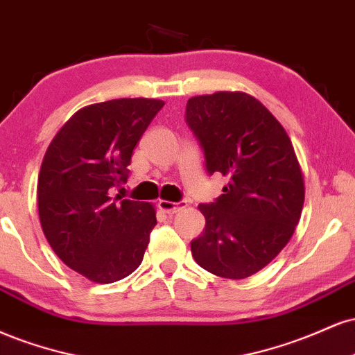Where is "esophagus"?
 <instances>
[{
    "instance_id": "obj_1",
    "label": "esophagus",
    "mask_w": 355,
    "mask_h": 355,
    "mask_svg": "<svg viewBox=\"0 0 355 355\" xmlns=\"http://www.w3.org/2000/svg\"><path fill=\"white\" fill-rule=\"evenodd\" d=\"M157 207L166 214H176V212L186 209V202H173V201H166V199H161L157 202Z\"/></svg>"
}]
</instances>
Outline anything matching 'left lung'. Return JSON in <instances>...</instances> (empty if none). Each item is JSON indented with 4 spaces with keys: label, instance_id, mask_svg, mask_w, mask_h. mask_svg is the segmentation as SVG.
<instances>
[{
    "label": "left lung",
    "instance_id": "left-lung-1",
    "mask_svg": "<svg viewBox=\"0 0 355 355\" xmlns=\"http://www.w3.org/2000/svg\"><path fill=\"white\" fill-rule=\"evenodd\" d=\"M186 119L209 174L229 179L216 202L201 204L202 236L191 243L207 272L245 279L277 256L301 219L304 176L282 124L254 96L218 91L187 101Z\"/></svg>",
    "mask_w": 355,
    "mask_h": 355
}]
</instances>
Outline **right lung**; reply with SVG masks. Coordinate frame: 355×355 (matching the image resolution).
I'll list each match as a JSON object with an SVG mask.
<instances>
[{
  "mask_svg": "<svg viewBox=\"0 0 355 355\" xmlns=\"http://www.w3.org/2000/svg\"><path fill=\"white\" fill-rule=\"evenodd\" d=\"M161 99L123 98L81 107L49 143L37 176L43 232L68 268L111 284L143 262L156 211L149 202L112 198L128 179L132 149Z\"/></svg>",
  "mask_w": 355,
  "mask_h": 355,
  "instance_id": "add662e5",
  "label": "right lung"
}]
</instances>
